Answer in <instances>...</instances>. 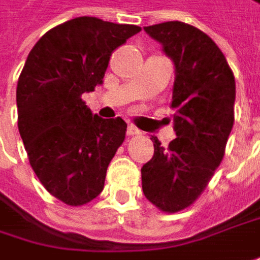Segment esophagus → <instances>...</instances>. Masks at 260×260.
Returning a JSON list of instances; mask_svg holds the SVG:
<instances>
[{"mask_svg":"<svg viewBox=\"0 0 260 260\" xmlns=\"http://www.w3.org/2000/svg\"><path fill=\"white\" fill-rule=\"evenodd\" d=\"M127 135H128V136H139V135H142V132H140L137 127H135L133 124H130L128 128H127Z\"/></svg>","mask_w":260,"mask_h":260,"instance_id":"esophagus-1","label":"esophagus"}]
</instances>
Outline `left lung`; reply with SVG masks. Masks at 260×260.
I'll return each mask as SVG.
<instances>
[{
	"instance_id": "1",
	"label": "left lung",
	"mask_w": 260,
	"mask_h": 260,
	"mask_svg": "<svg viewBox=\"0 0 260 260\" xmlns=\"http://www.w3.org/2000/svg\"><path fill=\"white\" fill-rule=\"evenodd\" d=\"M145 32L174 61L177 137L167 148L150 137L155 152L142 167V188L158 209L174 214L201 196L224 158L234 124L236 80L221 49L198 27L165 21Z\"/></svg>"
}]
</instances>
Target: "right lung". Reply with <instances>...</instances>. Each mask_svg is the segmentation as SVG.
<instances>
[{"label": "right lung", "mask_w": 260, "mask_h": 260, "mask_svg": "<svg viewBox=\"0 0 260 260\" xmlns=\"http://www.w3.org/2000/svg\"><path fill=\"white\" fill-rule=\"evenodd\" d=\"M142 30L96 17L55 26L36 42L17 82V125L42 186L69 206L104 190L107 168L125 139L123 118L93 115L82 95L102 83L114 49Z\"/></svg>", "instance_id": "obj_1"}]
</instances>
